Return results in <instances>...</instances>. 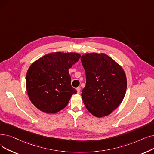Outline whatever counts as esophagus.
<instances>
[{
  "instance_id": "34e87169",
  "label": "esophagus",
  "mask_w": 154,
  "mask_h": 154,
  "mask_svg": "<svg viewBox=\"0 0 154 154\" xmlns=\"http://www.w3.org/2000/svg\"><path fill=\"white\" fill-rule=\"evenodd\" d=\"M76 90H77V93L79 94V93H80V91H81V88H80V87H78V88H76Z\"/></svg>"
}]
</instances>
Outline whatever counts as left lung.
<instances>
[{
  "instance_id": "obj_1",
  "label": "left lung",
  "mask_w": 154,
  "mask_h": 154,
  "mask_svg": "<svg viewBox=\"0 0 154 154\" xmlns=\"http://www.w3.org/2000/svg\"><path fill=\"white\" fill-rule=\"evenodd\" d=\"M81 60L86 76L81 94L85 108L96 117L108 116L123 100L127 87L125 73L104 53H86Z\"/></svg>"
}]
</instances>
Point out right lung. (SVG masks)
<instances>
[{
	"mask_svg": "<svg viewBox=\"0 0 154 154\" xmlns=\"http://www.w3.org/2000/svg\"><path fill=\"white\" fill-rule=\"evenodd\" d=\"M77 53H48L33 62L26 73V90L31 103L45 113H56L77 91L71 85L69 69L79 60Z\"/></svg>",
	"mask_w": 154,
	"mask_h": 154,
	"instance_id": "add662e5",
	"label": "right lung"
}]
</instances>
